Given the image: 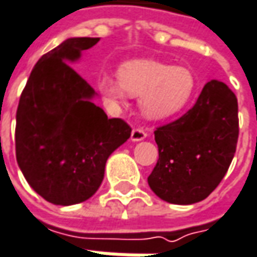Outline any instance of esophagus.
I'll use <instances>...</instances> for the list:
<instances>
[{"instance_id": "esophagus-1", "label": "esophagus", "mask_w": 257, "mask_h": 257, "mask_svg": "<svg viewBox=\"0 0 257 257\" xmlns=\"http://www.w3.org/2000/svg\"><path fill=\"white\" fill-rule=\"evenodd\" d=\"M147 137V133L144 132L143 128H133L132 132V142H142Z\"/></svg>"}]
</instances>
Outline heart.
I'll list each match as a JSON object with an SVG mask.
<instances>
[{
	"mask_svg": "<svg viewBox=\"0 0 257 257\" xmlns=\"http://www.w3.org/2000/svg\"><path fill=\"white\" fill-rule=\"evenodd\" d=\"M98 93L114 110L125 105L128 95L140 97V110L149 120H166L190 103L196 77L187 67H172L156 60H132L118 77L105 74L97 83Z\"/></svg>",
	"mask_w": 257,
	"mask_h": 257,
	"instance_id": "heart-1",
	"label": "heart"
}]
</instances>
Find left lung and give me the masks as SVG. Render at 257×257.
Returning a JSON list of instances; mask_svg holds the SVG:
<instances>
[{"instance_id":"8db88e82","label":"left lung","mask_w":257,"mask_h":257,"mask_svg":"<svg viewBox=\"0 0 257 257\" xmlns=\"http://www.w3.org/2000/svg\"><path fill=\"white\" fill-rule=\"evenodd\" d=\"M237 137V98L212 80L187 113L154 132L159 160L147 179L150 189L173 204L202 202L224 177Z\"/></svg>"}]
</instances>
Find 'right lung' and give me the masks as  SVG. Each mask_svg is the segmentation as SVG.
<instances>
[{
    "mask_svg": "<svg viewBox=\"0 0 257 257\" xmlns=\"http://www.w3.org/2000/svg\"><path fill=\"white\" fill-rule=\"evenodd\" d=\"M100 38H67L44 54L23 90L15 125L17 163L28 184L53 204L90 199L104 179L107 159L132 128L94 104L97 93L70 64Z\"/></svg>",
    "mask_w": 257,
    "mask_h": 257,
    "instance_id": "obj_1",
    "label": "right lung"
}]
</instances>
